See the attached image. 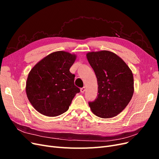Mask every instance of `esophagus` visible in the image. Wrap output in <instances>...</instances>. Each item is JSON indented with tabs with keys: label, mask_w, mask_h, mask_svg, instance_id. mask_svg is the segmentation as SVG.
<instances>
[{
	"label": "esophagus",
	"mask_w": 159,
	"mask_h": 159,
	"mask_svg": "<svg viewBox=\"0 0 159 159\" xmlns=\"http://www.w3.org/2000/svg\"><path fill=\"white\" fill-rule=\"evenodd\" d=\"M85 87H83L82 88H81L80 89V91H81V93H84L85 92Z\"/></svg>",
	"instance_id": "34e87169"
}]
</instances>
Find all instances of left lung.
<instances>
[{
    "label": "left lung",
    "instance_id": "1",
    "mask_svg": "<svg viewBox=\"0 0 159 159\" xmlns=\"http://www.w3.org/2000/svg\"><path fill=\"white\" fill-rule=\"evenodd\" d=\"M86 57L95 71L98 96L89 105L96 116H117L127 107L134 93L132 71L121 57L108 50L90 52Z\"/></svg>",
    "mask_w": 159,
    "mask_h": 159
}]
</instances>
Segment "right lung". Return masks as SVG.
<instances>
[{"label": "right lung", "instance_id": "add662e5", "mask_svg": "<svg viewBox=\"0 0 159 159\" xmlns=\"http://www.w3.org/2000/svg\"><path fill=\"white\" fill-rule=\"evenodd\" d=\"M76 55L68 52H52L39 61L28 74L27 98L37 111L56 117L69 109L80 90L74 85L75 75L70 71Z\"/></svg>", "mask_w": 159, "mask_h": 159}]
</instances>
